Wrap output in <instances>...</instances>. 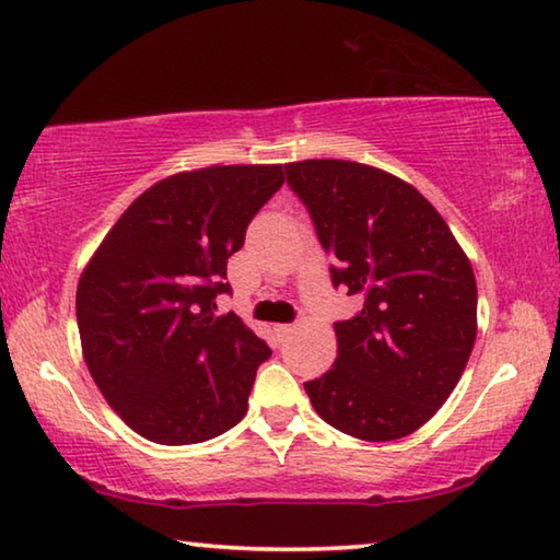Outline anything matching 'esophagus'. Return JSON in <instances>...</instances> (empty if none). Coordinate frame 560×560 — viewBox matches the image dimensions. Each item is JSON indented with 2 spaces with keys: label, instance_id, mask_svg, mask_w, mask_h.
I'll list each match as a JSON object with an SVG mask.
<instances>
[{
  "label": "esophagus",
  "instance_id": "esophagus-1",
  "mask_svg": "<svg viewBox=\"0 0 560 560\" xmlns=\"http://www.w3.org/2000/svg\"><path fill=\"white\" fill-rule=\"evenodd\" d=\"M273 334H277V338H279V340H283V338H289V336L293 334V326H289V324H279V326H273Z\"/></svg>",
  "mask_w": 560,
  "mask_h": 560
}]
</instances>
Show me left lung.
I'll use <instances>...</instances> for the list:
<instances>
[{"label": "left lung", "mask_w": 560, "mask_h": 560, "mask_svg": "<svg viewBox=\"0 0 560 560\" xmlns=\"http://www.w3.org/2000/svg\"><path fill=\"white\" fill-rule=\"evenodd\" d=\"M308 207L334 287L363 299L334 326L338 358L303 383L340 432L390 442L420 430L457 387L477 340V279L442 214L417 189L353 160L287 165Z\"/></svg>", "instance_id": "left-lung-1"}]
</instances>
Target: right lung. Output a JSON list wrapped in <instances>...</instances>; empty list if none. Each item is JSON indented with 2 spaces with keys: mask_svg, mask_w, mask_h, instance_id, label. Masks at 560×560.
Masks as SVG:
<instances>
[{
  "mask_svg": "<svg viewBox=\"0 0 560 560\" xmlns=\"http://www.w3.org/2000/svg\"><path fill=\"white\" fill-rule=\"evenodd\" d=\"M283 185V165H212L160 179L103 236L75 289L83 360L122 422L195 444L246 415L269 346L217 316L226 259Z\"/></svg>",
  "mask_w": 560,
  "mask_h": 560,
  "instance_id": "right-lung-1",
  "label": "right lung"
}]
</instances>
